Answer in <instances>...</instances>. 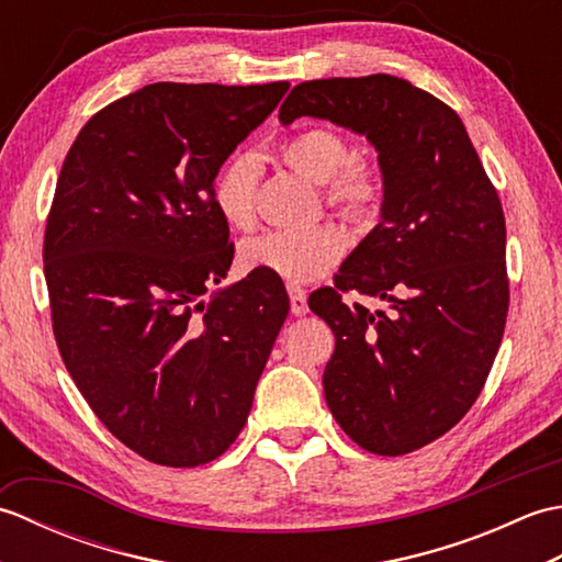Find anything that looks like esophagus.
Masks as SVG:
<instances>
[{
    "label": "esophagus",
    "instance_id": "obj_1",
    "mask_svg": "<svg viewBox=\"0 0 562 562\" xmlns=\"http://www.w3.org/2000/svg\"><path fill=\"white\" fill-rule=\"evenodd\" d=\"M290 292V304H292V314L294 316H306L308 304H306V292L300 288V284H288Z\"/></svg>",
    "mask_w": 562,
    "mask_h": 562
}]
</instances>
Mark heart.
Listing matches in <instances>:
<instances>
[{
	"instance_id": "b5f03b06",
	"label": "heart",
	"mask_w": 562,
	"mask_h": 562,
	"mask_svg": "<svg viewBox=\"0 0 562 562\" xmlns=\"http://www.w3.org/2000/svg\"><path fill=\"white\" fill-rule=\"evenodd\" d=\"M288 169L321 183L326 205L355 224L376 220L384 202V176L376 161L352 154L338 130L308 127L288 137L278 149ZM260 166L250 154H234L214 176L212 202L232 229H250L256 222ZM345 234L336 224L300 232H266L241 244L244 268L270 272L288 282H312L338 266Z\"/></svg>"
}]
</instances>
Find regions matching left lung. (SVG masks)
<instances>
[{"label":"left lung","instance_id":"1","mask_svg":"<svg viewBox=\"0 0 562 562\" xmlns=\"http://www.w3.org/2000/svg\"><path fill=\"white\" fill-rule=\"evenodd\" d=\"M302 115L367 135L384 176L381 222L308 306L330 326L326 403L355 445L401 457L457 425L503 342L505 214L457 111L391 75L296 83L280 123ZM345 293L390 304L369 313Z\"/></svg>","mask_w":562,"mask_h":562}]
</instances>
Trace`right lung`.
I'll return each mask as SVG.
<instances>
[{"label":"right lung","instance_id":"1","mask_svg":"<svg viewBox=\"0 0 562 562\" xmlns=\"http://www.w3.org/2000/svg\"><path fill=\"white\" fill-rule=\"evenodd\" d=\"M288 89L149 83L93 115L59 171L43 241L57 348L151 463L193 469L234 445L288 318L258 270L202 300L234 258L214 176Z\"/></svg>","mask_w":562,"mask_h":562}]
</instances>
